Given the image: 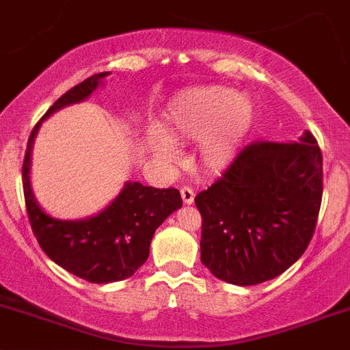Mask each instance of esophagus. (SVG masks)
Segmentation results:
<instances>
[{"label": "esophagus", "instance_id": "obj_1", "mask_svg": "<svg viewBox=\"0 0 350 350\" xmlns=\"http://www.w3.org/2000/svg\"><path fill=\"white\" fill-rule=\"evenodd\" d=\"M180 194H182V199H184L185 204H192L194 202V191H192L191 187H182L180 189Z\"/></svg>", "mask_w": 350, "mask_h": 350}]
</instances>
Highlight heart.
I'll list each match as a JSON object with an SVG mask.
<instances>
[{
  "instance_id": "heart-1",
  "label": "heart",
  "mask_w": 350,
  "mask_h": 350,
  "mask_svg": "<svg viewBox=\"0 0 350 350\" xmlns=\"http://www.w3.org/2000/svg\"><path fill=\"white\" fill-rule=\"evenodd\" d=\"M254 122V103L245 94L227 88L192 89L173 98L165 111L159 131L149 135V148L158 158L170 159L168 141H199L198 158L209 172L232 163L239 146Z\"/></svg>"
}]
</instances>
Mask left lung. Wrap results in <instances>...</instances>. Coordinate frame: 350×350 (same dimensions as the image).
Masks as SVG:
<instances>
[{
  "mask_svg": "<svg viewBox=\"0 0 350 350\" xmlns=\"http://www.w3.org/2000/svg\"><path fill=\"white\" fill-rule=\"evenodd\" d=\"M321 196L323 156L311 132L297 142H251L196 196L202 265L242 287L278 277L308 249Z\"/></svg>",
  "mask_w": 350,
  "mask_h": 350,
  "instance_id": "obj_1",
  "label": "left lung"
}]
</instances>
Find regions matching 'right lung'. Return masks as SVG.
<instances>
[{
	"label": "right lung",
	"instance_id": "add662e5",
	"mask_svg": "<svg viewBox=\"0 0 350 350\" xmlns=\"http://www.w3.org/2000/svg\"><path fill=\"white\" fill-rule=\"evenodd\" d=\"M106 75L109 72L96 73L56 99L32 131L22 166L25 206L39 245L56 265L91 284H111L132 277L148 259L156 228L182 206L177 189L146 187L139 182H127L101 213L75 221L53 218L36 201L29 172L39 125L58 109L88 99Z\"/></svg>",
	"mask_w": 350,
	"mask_h": 350
}]
</instances>
